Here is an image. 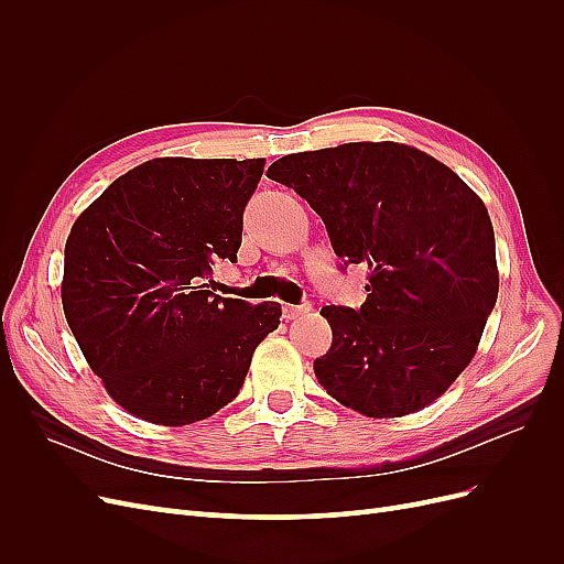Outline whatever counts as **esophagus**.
<instances>
[{"label":"esophagus","instance_id":"1","mask_svg":"<svg viewBox=\"0 0 564 564\" xmlns=\"http://www.w3.org/2000/svg\"><path fill=\"white\" fill-rule=\"evenodd\" d=\"M313 311L311 303H303V305H284L282 313L286 319H299V317H305Z\"/></svg>","mask_w":564,"mask_h":564}]
</instances>
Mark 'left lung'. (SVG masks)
<instances>
[{
	"label": "left lung",
	"instance_id": "1",
	"mask_svg": "<svg viewBox=\"0 0 564 564\" xmlns=\"http://www.w3.org/2000/svg\"><path fill=\"white\" fill-rule=\"evenodd\" d=\"M268 176L308 199L336 256L369 268L360 311L322 308L334 340L317 381L369 419L435 402L470 365L499 296L485 202L429 152L392 141L296 152Z\"/></svg>",
	"mask_w": 564,
	"mask_h": 564
}]
</instances>
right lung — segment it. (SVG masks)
Returning a JSON list of instances; mask_svg holds the SVG:
<instances>
[{
    "mask_svg": "<svg viewBox=\"0 0 564 564\" xmlns=\"http://www.w3.org/2000/svg\"><path fill=\"white\" fill-rule=\"evenodd\" d=\"M265 160L158 158L112 181L65 242L63 313L108 395L135 419L187 425L240 395L282 305L214 294L237 261Z\"/></svg>",
    "mask_w": 564,
    "mask_h": 564,
    "instance_id": "add662e5",
    "label": "right lung"
}]
</instances>
